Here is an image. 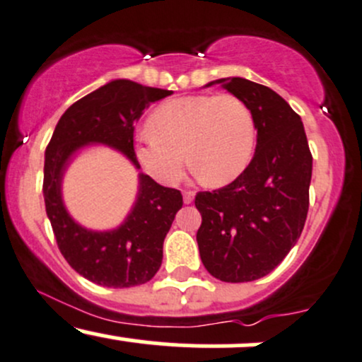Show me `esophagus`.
Returning <instances> with one entry per match:
<instances>
[{
    "mask_svg": "<svg viewBox=\"0 0 362 362\" xmlns=\"http://www.w3.org/2000/svg\"><path fill=\"white\" fill-rule=\"evenodd\" d=\"M193 199H194L193 191H185V193H182V202H185L186 205H189V203L193 202Z\"/></svg>",
    "mask_w": 362,
    "mask_h": 362,
    "instance_id": "34e87169",
    "label": "esophagus"
}]
</instances>
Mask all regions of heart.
I'll use <instances>...</instances> for the list:
<instances>
[{"mask_svg":"<svg viewBox=\"0 0 362 362\" xmlns=\"http://www.w3.org/2000/svg\"><path fill=\"white\" fill-rule=\"evenodd\" d=\"M148 127L151 132L139 135L135 154L163 185L181 180L186 157L203 182L227 185L244 173L256 147L252 112L233 95L174 98L157 106Z\"/></svg>","mask_w":362,"mask_h":362,"instance_id":"1","label":"heart"}]
</instances>
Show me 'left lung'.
Listing matches in <instances>:
<instances>
[{
  "mask_svg": "<svg viewBox=\"0 0 362 362\" xmlns=\"http://www.w3.org/2000/svg\"><path fill=\"white\" fill-rule=\"evenodd\" d=\"M252 112V160L230 185L199 191L197 240L203 266L225 283L269 274L300 239L308 214L312 152L298 113L273 89L244 78L216 79Z\"/></svg>",
  "mask_w": 362,
  "mask_h": 362,
  "instance_id": "left-lung-1",
  "label": "left lung"
}]
</instances>
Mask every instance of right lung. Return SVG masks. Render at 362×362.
<instances>
[{
    "instance_id": "right-lung-1",
    "label": "right lung",
    "mask_w": 362,
    "mask_h": 362,
    "mask_svg": "<svg viewBox=\"0 0 362 362\" xmlns=\"http://www.w3.org/2000/svg\"><path fill=\"white\" fill-rule=\"evenodd\" d=\"M173 91L115 79L66 110L45 151V210L59 250L76 273L106 288H130L151 281L160 262L163 244L182 206L181 191L139 174L137 202L118 228L95 232L71 218L62 203L61 182L67 164L81 147L105 144L127 156L137 169L135 122L148 105Z\"/></svg>"
}]
</instances>
